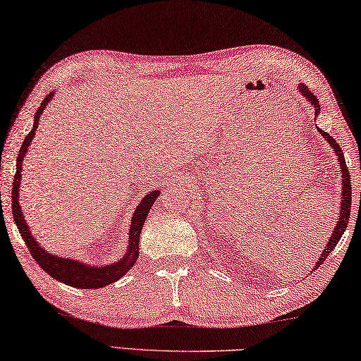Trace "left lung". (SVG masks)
<instances>
[{"label":"left lung","mask_w":361,"mask_h":361,"mask_svg":"<svg viewBox=\"0 0 361 361\" xmlns=\"http://www.w3.org/2000/svg\"><path fill=\"white\" fill-rule=\"evenodd\" d=\"M300 92L303 97H307L310 102L313 103L314 106V113H319V103H318V98H316L312 92L308 90L307 85H300ZM321 134L326 138V140L329 142V145L334 148V152L337 157H339V164H341V171H342V182H343V188H342V209H341V219L337 226L334 227V231H332V237L329 238L328 245L324 247V252L321 255L319 262L316 263V268H318L319 264L324 263V259L329 257V253L334 250V247L337 245V242L341 240V237L343 234V231L347 229V224H348V216H350V208H352V185H350V173H348V168L345 164V158H343V153L341 147L337 145V142L332 138L328 132H323L321 130Z\"/></svg>","instance_id":"1"}]
</instances>
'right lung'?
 Masks as SVG:
<instances>
[{"label": "right lung", "instance_id": "add662e5", "mask_svg": "<svg viewBox=\"0 0 361 361\" xmlns=\"http://www.w3.org/2000/svg\"><path fill=\"white\" fill-rule=\"evenodd\" d=\"M51 97L53 93H48V97L42 102L40 108H38V111L35 113L33 129L27 134L25 140L19 149L18 163H16L14 182H13V216H14L16 224L19 227L22 238H24V242L27 243V248H29L30 255L35 258L38 266H42V269L45 271V273L54 277V279L64 282V284L77 287V289H98V287L109 286L111 282L121 279V277H123L127 271L134 266L135 259L138 258V237H140L142 226L145 223L148 212L152 209V204L154 203V200L159 197V190L149 192L148 195L143 198V202L138 204L134 218H132L129 248H127V255L121 259V262L114 264H108V266H88V264L75 262V259L54 257L53 253H48L43 250V248L37 243L35 238L32 237L30 231L27 229L24 216H22L20 204H19V184H20V163L25 157L27 148H29L33 135H35L38 119H40V114L43 113V108H47V104L49 99H51Z\"/></svg>", "mask_w": 361, "mask_h": 361}]
</instances>
